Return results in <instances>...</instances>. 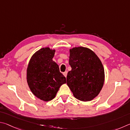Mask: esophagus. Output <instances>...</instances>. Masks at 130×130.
<instances>
[{
	"label": "esophagus",
	"mask_w": 130,
	"mask_h": 130,
	"mask_svg": "<svg viewBox=\"0 0 130 130\" xmlns=\"http://www.w3.org/2000/svg\"><path fill=\"white\" fill-rule=\"evenodd\" d=\"M63 75H64L65 77H66V76H67V71L64 72H63Z\"/></svg>",
	"instance_id": "1"
}]
</instances>
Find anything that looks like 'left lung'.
Segmentation results:
<instances>
[{"mask_svg": "<svg viewBox=\"0 0 130 130\" xmlns=\"http://www.w3.org/2000/svg\"><path fill=\"white\" fill-rule=\"evenodd\" d=\"M67 84L74 96L81 101H90L99 94L104 81L103 64L98 57L87 48L70 50Z\"/></svg>", "mask_w": 130, "mask_h": 130, "instance_id": "1", "label": "left lung"}]
</instances>
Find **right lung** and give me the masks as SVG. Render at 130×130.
<instances>
[{"label":"right lung","mask_w":130,"mask_h":130,"mask_svg":"<svg viewBox=\"0 0 130 130\" xmlns=\"http://www.w3.org/2000/svg\"><path fill=\"white\" fill-rule=\"evenodd\" d=\"M55 50L43 48L32 56L27 71V80L34 95L45 102L55 97L66 79L59 71V66L52 60Z\"/></svg>","instance_id":"add662e5"}]
</instances>
